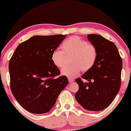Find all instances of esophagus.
<instances>
[{"mask_svg":"<svg viewBox=\"0 0 131 131\" xmlns=\"http://www.w3.org/2000/svg\"><path fill=\"white\" fill-rule=\"evenodd\" d=\"M74 79H73V78H69V82H74Z\"/></svg>","mask_w":131,"mask_h":131,"instance_id":"1","label":"esophagus"}]
</instances>
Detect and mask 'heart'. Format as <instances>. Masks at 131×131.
I'll use <instances>...</instances> for the list:
<instances>
[{
    "label": "heart",
    "instance_id": "1",
    "mask_svg": "<svg viewBox=\"0 0 131 131\" xmlns=\"http://www.w3.org/2000/svg\"><path fill=\"white\" fill-rule=\"evenodd\" d=\"M62 51L55 49L51 55V60L55 66L61 68L64 66L65 54L72 55L70 62L73 65L65 66L61 73L62 76L72 78L76 77L82 70H90L95 63L97 58V50L93 44L78 36H72L66 39L62 44Z\"/></svg>",
    "mask_w": 131,
    "mask_h": 131
}]
</instances>
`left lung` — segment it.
<instances>
[{
	"instance_id": "obj_1",
	"label": "left lung",
	"mask_w": 131,
	"mask_h": 131,
	"mask_svg": "<svg viewBox=\"0 0 131 131\" xmlns=\"http://www.w3.org/2000/svg\"><path fill=\"white\" fill-rule=\"evenodd\" d=\"M88 40L97 50L94 66L75 81L79 90L75 98L89 111H101L108 107L119 92L121 84L122 60L116 46L101 36L88 35Z\"/></svg>"
}]
</instances>
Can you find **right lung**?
<instances>
[{
    "instance_id": "add662e5",
    "label": "right lung",
    "mask_w": 131,
    "mask_h": 131,
    "mask_svg": "<svg viewBox=\"0 0 131 131\" xmlns=\"http://www.w3.org/2000/svg\"><path fill=\"white\" fill-rule=\"evenodd\" d=\"M66 35L35 36L16 48L9 63L10 88L18 103L28 112L46 113L51 110L69 80L55 77L60 71L51 55Z\"/></svg>"
}]
</instances>
